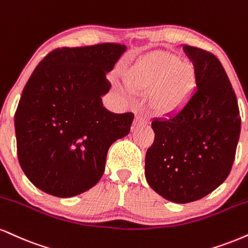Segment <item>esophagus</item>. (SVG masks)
I'll return each mask as SVG.
<instances>
[{
    "label": "esophagus",
    "instance_id": "1",
    "mask_svg": "<svg viewBox=\"0 0 248 248\" xmlns=\"http://www.w3.org/2000/svg\"><path fill=\"white\" fill-rule=\"evenodd\" d=\"M149 124L148 116L139 115L136 118V124H139V126H145V124Z\"/></svg>",
    "mask_w": 248,
    "mask_h": 248
}]
</instances>
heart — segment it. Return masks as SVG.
Returning <instances> with one entry per match:
<instances>
[{
	"instance_id": "b5f03b06",
	"label": "heart",
	"mask_w": 248,
	"mask_h": 248,
	"mask_svg": "<svg viewBox=\"0 0 248 248\" xmlns=\"http://www.w3.org/2000/svg\"><path fill=\"white\" fill-rule=\"evenodd\" d=\"M127 85L136 91H150L151 105L159 112H174L192 90L193 74L177 55L154 50L141 56L124 74Z\"/></svg>"
}]
</instances>
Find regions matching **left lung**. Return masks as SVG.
Listing matches in <instances>:
<instances>
[{
    "label": "left lung",
    "mask_w": 248,
    "mask_h": 248,
    "mask_svg": "<svg viewBox=\"0 0 248 248\" xmlns=\"http://www.w3.org/2000/svg\"><path fill=\"white\" fill-rule=\"evenodd\" d=\"M195 88L177 111L153 119L145 155L149 186L168 201L188 203L216 189L233 164L240 135L237 97L218 59L183 45Z\"/></svg>",
    "instance_id": "left-lung-1"
}]
</instances>
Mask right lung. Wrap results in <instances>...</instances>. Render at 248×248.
I'll return each mask as SVG.
<instances>
[{
    "label": "right lung",
    "instance_id": "1",
    "mask_svg": "<svg viewBox=\"0 0 248 248\" xmlns=\"http://www.w3.org/2000/svg\"><path fill=\"white\" fill-rule=\"evenodd\" d=\"M126 50L112 43L63 47L35 67L15 132L20 168L37 188L73 198L103 177L109 147L129 134L134 121L133 113L109 112L101 100L112 86L106 74Z\"/></svg>",
    "mask_w": 248,
    "mask_h": 248
}]
</instances>
